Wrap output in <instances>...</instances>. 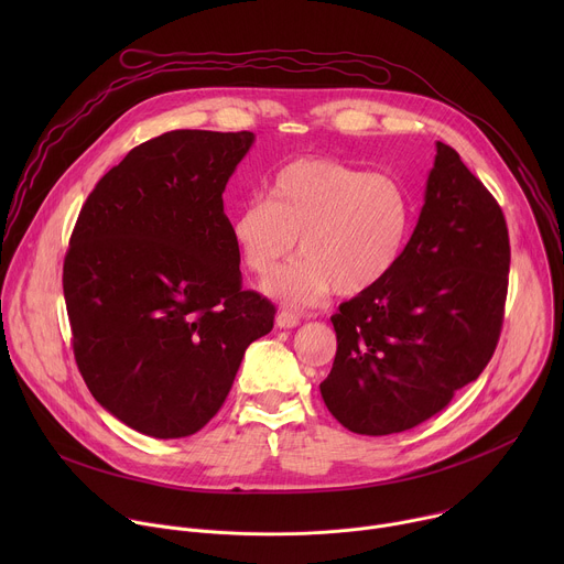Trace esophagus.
I'll use <instances>...</instances> for the list:
<instances>
[{
	"instance_id": "obj_1",
	"label": "esophagus",
	"mask_w": 564,
	"mask_h": 564,
	"mask_svg": "<svg viewBox=\"0 0 564 564\" xmlns=\"http://www.w3.org/2000/svg\"><path fill=\"white\" fill-rule=\"evenodd\" d=\"M299 324H301V318H299V314H294V312L281 310V312L276 314V326H279V328H283V330L296 328Z\"/></svg>"
}]
</instances>
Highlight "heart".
Wrapping results in <instances>:
<instances>
[{
  "instance_id": "heart-1",
  "label": "heart",
  "mask_w": 564,
  "mask_h": 564,
  "mask_svg": "<svg viewBox=\"0 0 564 564\" xmlns=\"http://www.w3.org/2000/svg\"><path fill=\"white\" fill-rule=\"evenodd\" d=\"M413 218V196L397 176L305 155L272 176L268 198L238 207L231 240L243 265L268 281L290 261L299 238L303 259L268 290L305 305L333 288L355 296L386 281L406 252Z\"/></svg>"
}]
</instances>
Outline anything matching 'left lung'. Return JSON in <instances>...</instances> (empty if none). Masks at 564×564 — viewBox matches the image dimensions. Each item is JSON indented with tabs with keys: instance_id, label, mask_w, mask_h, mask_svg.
Returning <instances> with one entry per match:
<instances>
[{
	"instance_id": "8db88e82",
	"label": "left lung",
	"mask_w": 564,
	"mask_h": 564,
	"mask_svg": "<svg viewBox=\"0 0 564 564\" xmlns=\"http://www.w3.org/2000/svg\"><path fill=\"white\" fill-rule=\"evenodd\" d=\"M435 149L404 257L330 316L337 355L318 388L335 420L359 435L401 433L440 413L500 339L511 263L505 214L453 147Z\"/></svg>"
}]
</instances>
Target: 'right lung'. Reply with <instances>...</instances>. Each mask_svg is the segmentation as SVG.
<instances>
[{"label": "right lung", "mask_w": 564, "mask_h": 564, "mask_svg": "<svg viewBox=\"0 0 564 564\" xmlns=\"http://www.w3.org/2000/svg\"><path fill=\"white\" fill-rule=\"evenodd\" d=\"M252 144V131L147 140L77 216L62 276L75 361L98 404L142 435L200 431L274 326V305L243 290L223 212Z\"/></svg>", "instance_id": "1"}]
</instances>
